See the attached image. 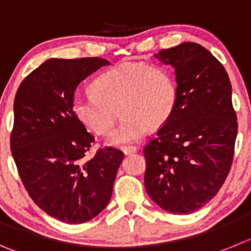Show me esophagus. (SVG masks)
Wrapping results in <instances>:
<instances>
[{"label": "esophagus", "mask_w": 251, "mask_h": 251, "mask_svg": "<svg viewBox=\"0 0 251 251\" xmlns=\"http://www.w3.org/2000/svg\"><path fill=\"white\" fill-rule=\"evenodd\" d=\"M122 151H123L124 155H130V154H134V152L138 151V148L135 147H126L122 149Z\"/></svg>", "instance_id": "34e87169"}]
</instances>
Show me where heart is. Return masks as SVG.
I'll use <instances>...</instances> for the list:
<instances>
[{
	"label": "heart",
	"instance_id": "obj_1",
	"mask_svg": "<svg viewBox=\"0 0 251 251\" xmlns=\"http://www.w3.org/2000/svg\"><path fill=\"white\" fill-rule=\"evenodd\" d=\"M91 96H75L76 118L97 135H107L116 123L119 106L122 123L108 138V144L124 147L145 135L148 126L159 127L175 109L177 87L170 71L147 63H127L100 74L91 83Z\"/></svg>",
	"mask_w": 251,
	"mask_h": 251
}]
</instances>
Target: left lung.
I'll use <instances>...</instances> for the list:
<instances>
[{
    "mask_svg": "<svg viewBox=\"0 0 251 251\" xmlns=\"http://www.w3.org/2000/svg\"><path fill=\"white\" fill-rule=\"evenodd\" d=\"M154 58L175 69L177 101L144 149L145 190L164 211L188 214L213 199L230 170L238 133L231 85L223 65L197 43Z\"/></svg>",
    "mask_w": 251,
    "mask_h": 251,
    "instance_id": "obj_1",
    "label": "left lung"
}]
</instances>
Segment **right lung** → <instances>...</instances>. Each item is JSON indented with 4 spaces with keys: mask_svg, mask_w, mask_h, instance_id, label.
Listing matches in <instances>:
<instances>
[{
    "mask_svg": "<svg viewBox=\"0 0 251 251\" xmlns=\"http://www.w3.org/2000/svg\"><path fill=\"white\" fill-rule=\"evenodd\" d=\"M104 65L101 58L49 59L14 97L11 150L23 185L39 208L68 224L103 211L124 157L113 148L86 156L95 138L71 106L78 83Z\"/></svg>",
    "mask_w": 251,
    "mask_h": 251,
    "instance_id": "add662e5",
    "label": "right lung"
}]
</instances>
